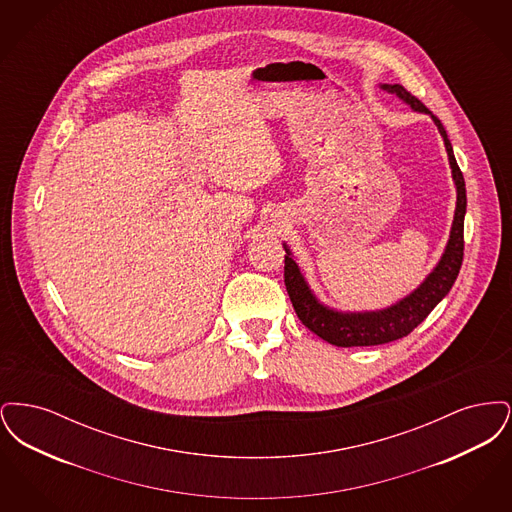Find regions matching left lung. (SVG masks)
<instances>
[{
    "label": "left lung",
    "mask_w": 512,
    "mask_h": 512,
    "mask_svg": "<svg viewBox=\"0 0 512 512\" xmlns=\"http://www.w3.org/2000/svg\"><path fill=\"white\" fill-rule=\"evenodd\" d=\"M384 90L391 94H397L403 101H407L414 111H424L426 105L420 99L407 92L401 84H384ZM434 122L438 124L439 132L443 136V142L447 147L449 163L453 169V180L457 186V209L455 220L449 236L447 249L439 261L438 267L424 280V284L414 290L409 297L399 301L386 311L378 313H359V315H343L334 313L326 307H322L315 299V295L309 290L307 282L303 280L299 268L290 257V249H286L284 257V284L288 295L292 299L293 309L299 320L313 332L318 338H322L338 347H363V345H382L390 341L405 338L413 332L414 328L432 313V309L451 290L455 284L459 270L463 265L464 255V213H466V188H464L463 172L457 165L455 153L451 142L447 138V132L436 115H432Z\"/></svg>",
    "instance_id": "8db88e82"
}]
</instances>
